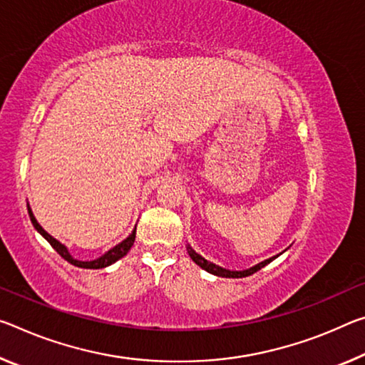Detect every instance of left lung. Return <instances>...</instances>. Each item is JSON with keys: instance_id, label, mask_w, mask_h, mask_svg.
<instances>
[{"instance_id": "1", "label": "left lung", "mask_w": 365, "mask_h": 365, "mask_svg": "<svg viewBox=\"0 0 365 365\" xmlns=\"http://www.w3.org/2000/svg\"><path fill=\"white\" fill-rule=\"evenodd\" d=\"M187 250H188V255H190V258H192L196 264L201 266V268H203L205 271H207V273L216 274V276H221V277H247V276H250V274H253V273H257L258 269H262L263 266H266L268 263L273 262L274 258L279 257V255L271 257V258H268V259H264V262L258 263V264H255V266H252V268L244 269V271H230V269L221 268V266L214 264V263H211V262H207V259H205L203 257L198 255V253H196V252L193 250V248L190 247V245H187Z\"/></svg>"}]
</instances>
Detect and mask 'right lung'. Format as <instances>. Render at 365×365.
<instances>
[{
  "label": "right lung",
  "mask_w": 365,
  "mask_h": 365,
  "mask_svg": "<svg viewBox=\"0 0 365 365\" xmlns=\"http://www.w3.org/2000/svg\"><path fill=\"white\" fill-rule=\"evenodd\" d=\"M27 211H29V216H31V221L34 224V227H36L37 232L43 237L45 240L48 242V244L55 248V250L60 253V255L66 259L68 263H71L74 266H78V268H86V269H101V268H106V266H110L115 262H118L120 258H123L126 253L130 252V248L135 244V237H136V227L133 229V232L126 237L123 242H120L118 245H115L113 248H110L107 253H103L102 257H99L97 259H92V262H81V259H76L71 257V253L68 252V248L61 244V242H58L56 239H53L47 230H45L42 225L37 222L36 216H34V212L31 210V206L27 205Z\"/></svg>",
  "instance_id": "right-lung-1"
}]
</instances>
